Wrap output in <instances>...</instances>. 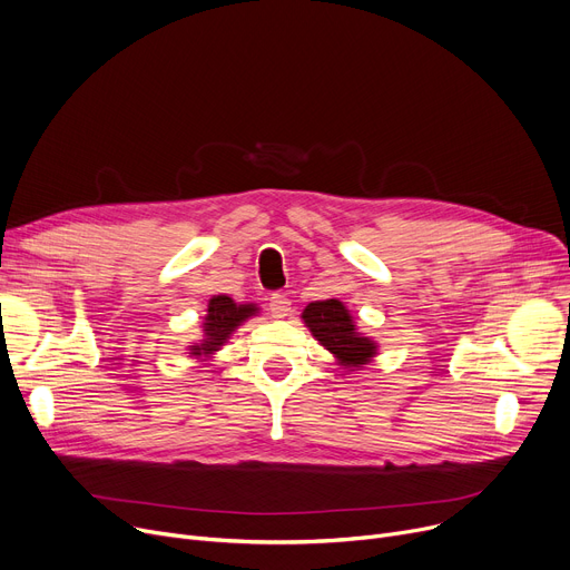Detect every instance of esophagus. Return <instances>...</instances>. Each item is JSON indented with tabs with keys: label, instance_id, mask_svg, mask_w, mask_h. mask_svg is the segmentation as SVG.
Returning a JSON list of instances; mask_svg holds the SVG:
<instances>
[{
	"label": "esophagus",
	"instance_id": "1",
	"mask_svg": "<svg viewBox=\"0 0 570 570\" xmlns=\"http://www.w3.org/2000/svg\"><path fill=\"white\" fill-rule=\"evenodd\" d=\"M291 312V299L284 293H273L271 297V314L275 318H284Z\"/></svg>",
	"mask_w": 570,
	"mask_h": 570
}]
</instances>
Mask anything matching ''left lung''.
Masks as SVG:
<instances>
[{
  "label": "left lung",
  "instance_id": "8db88e82",
  "mask_svg": "<svg viewBox=\"0 0 570 570\" xmlns=\"http://www.w3.org/2000/svg\"><path fill=\"white\" fill-rule=\"evenodd\" d=\"M302 321H305L318 344L325 346L344 368L360 371L377 353L375 341L357 332L344 302L334 297L309 302L307 309L302 312Z\"/></svg>",
  "mask_w": 570,
  "mask_h": 570
}]
</instances>
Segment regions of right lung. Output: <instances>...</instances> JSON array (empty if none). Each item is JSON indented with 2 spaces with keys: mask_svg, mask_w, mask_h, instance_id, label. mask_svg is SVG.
I'll return each mask as SVG.
<instances>
[{
  "mask_svg": "<svg viewBox=\"0 0 570 570\" xmlns=\"http://www.w3.org/2000/svg\"><path fill=\"white\" fill-rule=\"evenodd\" d=\"M256 314V305H238L229 295H213L208 299V314L204 318V338L199 344L189 346V357H210L226 344V338L234 334L238 325Z\"/></svg>",
  "mask_w": 570,
  "mask_h": 570,
  "instance_id": "obj_1",
  "label": "right lung"
}]
</instances>
